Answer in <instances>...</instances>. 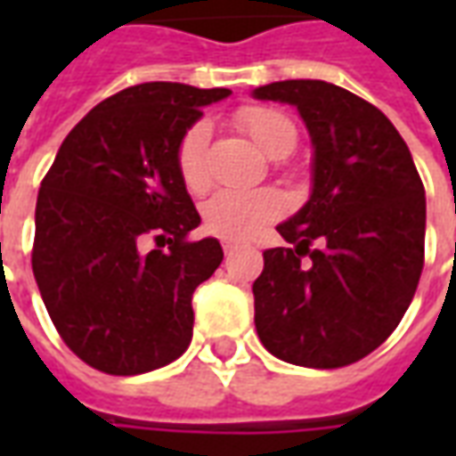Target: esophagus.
<instances>
[{"label": "esophagus", "mask_w": 456, "mask_h": 456, "mask_svg": "<svg viewBox=\"0 0 456 456\" xmlns=\"http://www.w3.org/2000/svg\"><path fill=\"white\" fill-rule=\"evenodd\" d=\"M222 248H224V254H232V251L237 248V241H232V239H224V241H222Z\"/></svg>", "instance_id": "1"}]
</instances>
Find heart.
Wrapping results in <instances>:
<instances>
[{"instance_id":"heart-1","label":"heart","mask_w":456,"mask_h":456,"mask_svg":"<svg viewBox=\"0 0 456 456\" xmlns=\"http://www.w3.org/2000/svg\"><path fill=\"white\" fill-rule=\"evenodd\" d=\"M241 129L247 131L256 146L268 156H286L293 151L297 131L286 114L271 107H247L237 114ZM209 129L205 121L185 131L178 149L180 178L190 192H205L209 185L205 170V146H208ZM283 198L276 190H222L205 205V227L224 239H244L254 234L264 222L281 215Z\"/></svg>"}]
</instances>
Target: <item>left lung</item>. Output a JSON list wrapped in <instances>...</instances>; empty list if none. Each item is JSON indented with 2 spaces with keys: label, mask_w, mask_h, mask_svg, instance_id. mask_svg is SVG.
<instances>
[{
  "label": "left lung",
  "mask_w": 456,
  "mask_h": 456,
  "mask_svg": "<svg viewBox=\"0 0 456 456\" xmlns=\"http://www.w3.org/2000/svg\"><path fill=\"white\" fill-rule=\"evenodd\" d=\"M256 100L293 104L313 143V188L264 251L254 322L268 352L337 369L388 339L425 254V188L403 136L362 97L325 80H283ZM316 247L313 248L312 244Z\"/></svg>",
  "instance_id": "8db88e82"
}]
</instances>
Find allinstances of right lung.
I'll return each instance as SVG.
<instances>
[{"label":"right lung","mask_w":456,"mask_h":456,"mask_svg":"<svg viewBox=\"0 0 456 456\" xmlns=\"http://www.w3.org/2000/svg\"><path fill=\"white\" fill-rule=\"evenodd\" d=\"M227 87L143 83L100 102L65 136L36 200L34 276L85 363L136 376L192 339V293L222 264L178 170L185 131ZM156 238L166 249H151Z\"/></svg>","instance_id":"right-lung-1"}]
</instances>
